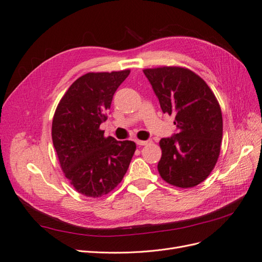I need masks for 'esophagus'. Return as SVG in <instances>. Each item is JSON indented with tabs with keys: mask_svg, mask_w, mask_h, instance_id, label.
Segmentation results:
<instances>
[{
	"mask_svg": "<svg viewBox=\"0 0 262 262\" xmlns=\"http://www.w3.org/2000/svg\"><path fill=\"white\" fill-rule=\"evenodd\" d=\"M137 144L139 146H143V145H147V144H150L152 143V140H146V141H141V140H137Z\"/></svg>",
	"mask_w": 262,
	"mask_h": 262,
	"instance_id": "1",
	"label": "esophagus"
}]
</instances>
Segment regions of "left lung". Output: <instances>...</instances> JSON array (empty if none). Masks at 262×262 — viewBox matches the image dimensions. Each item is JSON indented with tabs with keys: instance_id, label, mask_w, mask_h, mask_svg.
<instances>
[{
	"instance_id": "1",
	"label": "left lung",
	"mask_w": 262,
	"mask_h": 262,
	"mask_svg": "<svg viewBox=\"0 0 262 262\" xmlns=\"http://www.w3.org/2000/svg\"><path fill=\"white\" fill-rule=\"evenodd\" d=\"M164 114L175 116L177 132L160 142L161 177L179 188L205 180L215 166L223 137V118L208 84L192 71L163 67L143 71Z\"/></svg>"
}]
</instances>
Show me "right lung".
Instances as JSON below:
<instances>
[{
  "label": "right lung",
  "instance_id": "1",
  "mask_svg": "<svg viewBox=\"0 0 262 262\" xmlns=\"http://www.w3.org/2000/svg\"><path fill=\"white\" fill-rule=\"evenodd\" d=\"M130 74L87 73L70 86L52 121V141L61 168L76 191L98 198L120 184L137 145L133 141L105 138L99 129L107 120L114 94Z\"/></svg>",
  "mask_w": 262,
  "mask_h": 262
}]
</instances>
